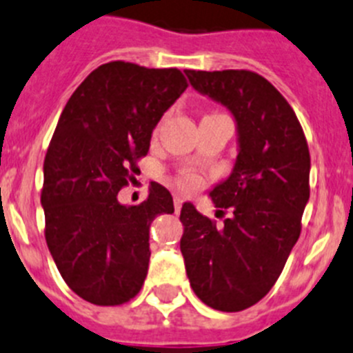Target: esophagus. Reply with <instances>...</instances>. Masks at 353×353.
Masks as SVG:
<instances>
[{"label": "esophagus", "instance_id": "34e87169", "mask_svg": "<svg viewBox=\"0 0 353 353\" xmlns=\"http://www.w3.org/2000/svg\"><path fill=\"white\" fill-rule=\"evenodd\" d=\"M183 196H179V195H174V209H176V212H179L181 210V207H183Z\"/></svg>", "mask_w": 353, "mask_h": 353}]
</instances>
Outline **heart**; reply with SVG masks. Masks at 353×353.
I'll use <instances>...</instances> for the list:
<instances>
[{
    "mask_svg": "<svg viewBox=\"0 0 353 353\" xmlns=\"http://www.w3.org/2000/svg\"><path fill=\"white\" fill-rule=\"evenodd\" d=\"M176 184L179 190H183V192H193V190L200 188L202 181H200L199 174L193 172V170H183V172L176 177Z\"/></svg>",
    "mask_w": 353,
    "mask_h": 353,
    "instance_id": "heart-1",
    "label": "heart"
}]
</instances>
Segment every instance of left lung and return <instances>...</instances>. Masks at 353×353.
Listing matches in <instances>:
<instances>
[{
	"instance_id": "obj_1",
	"label": "left lung",
	"mask_w": 353,
	"mask_h": 353,
	"mask_svg": "<svg viewBox=\"0 0 353 353\" xmlns=\"http://www.w3.org/2000/svg\"><path fill=\"white\" fill-rule=\"evenodd\" d=\"M184 72L232 111L240 151L232 176L210 192L217 214L232 216L216 226L184 203L181 252L195 294L214 310L240 312L268 294L298 242L310 199V151L289 102L261 74Z\"/></svg>"
}]
</instances>
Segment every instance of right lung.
<instances>
[{
	"label": "right lung",
	"mask_w": 353,
	"mask_h": 353,
	"mask_svg": "<svg viewBox=\"0 0 353 353\" xmlns=\"http://www.w3.org/2000/svg\"><path fill=\"white\" fill-rule=\"evenodd\" d=\"M177 68L99 65L72 92L43 163L45 239L72 292L99 306L130 301L150 263V225L174 212L160 184L137 205L118 203L150 150L161 114L186 90Z\"/></svg>",
	"instance_id": "1"
}]
</instances>
